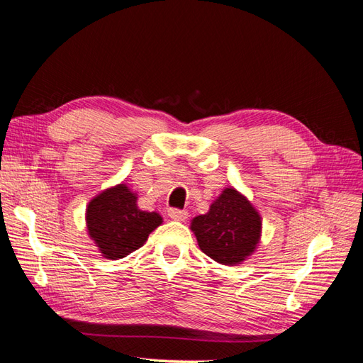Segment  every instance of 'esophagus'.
I'll return each instance as SVG.
<instances>
[{"instance_id": "obj_1", "label": "esophagus", "mask_w": 363, "mask_h": 363, "mask_svg": "<svg viewBox=\"0 0 363 363\" xmlns=\"http://www.w3.org/2000/svg\"><path fill=\"white\" fill-rule=\"evenodd\" d=\"M168 216L174 219V221H184V219L188 218V212L180 211V208H169Z\"/></svg>"}]
</instances>
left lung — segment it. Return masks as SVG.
I'll use <instances>...</instances> for the list:
<instances>
[{"instance_id": "8db88e82", "label": "left lung", "mask_w": 363, "mask_h": 363, "mask_svg": "<svg viewBox=\"0 0 363 363\" xmlns=\"http://www.w3.org/2000/svg\"><path fill=\"white\" fill-rule=\"evenodd\" d=\"M200 250L221 265L235 267L256 251L262 236V216L245 195L225 188L208 212L191 221Z\"/></svg>"}]
</instances>
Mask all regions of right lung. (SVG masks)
<instances>
[{
  "label": "right lung",
  "instance_id": "right-lung-1",
  "mask_svg": "<svg viewBox=\"0 0 363 363\" xmlns=\"http://www.w3.org/2000/svg\"><path fill=\"white\" fill-rule=\"evenodd\" d=\"M162 223L157 212L139 208L138 194L125 183L104 189L86 207L87 235L101 256L111 260L123 259L140 248Z\"/></svg>",
  "mask_w": 363,
  "mask_h": 363
}]
</instances>
